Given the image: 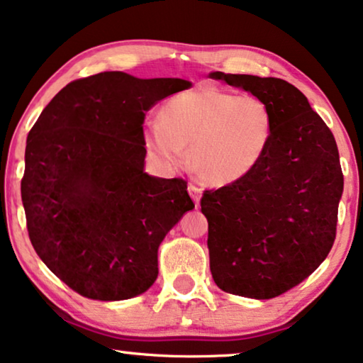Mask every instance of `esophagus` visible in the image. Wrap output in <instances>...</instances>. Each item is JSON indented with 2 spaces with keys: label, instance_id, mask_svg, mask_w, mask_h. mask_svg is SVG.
Instances as JSON below:
<instances>
[{
  "label": "esophagus",
  "instance_id": "1",
  "mask_svg": "<svg viewBox=\"0 0 363 363\" xmlns=\"http://www.w3.org/2000/svg\"><path fill=\"white\" fill-rule=\"evenodd\" d=\"M188 191H190V196L193 198V201H195L196 205H200V198H201V186H198L196 183H190V185H188Z\"/></svg>",
  "mask_w": 363,
  "mask_h": 363
}]
</instances>
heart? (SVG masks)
Returning a JSON list of instances; mask_svg holds the SVG:
<instances>
[{
	"label": "heart",
	"instance_id": "b5f03b06",
	"mask_svg": "<svg viewBox=\"0 0 363 363\" xmlns=\"http://www.w3.org/2000/svg\"><path fill=\"white\" fill-rule=\"evenodd\" d=\"M272 133L269 107L255 96L201 86L172 97L145 130V145L168 167L193 170L223 186L245 178L264 155Z\"/></svg>",
	"mask_w": 363,
	"mask_h": 363
}]
</instances>
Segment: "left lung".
Wrapping results in <instances>:
<instances>
[{"instance_id":"obj_1","label":"left lung","mask_w":363,"mask_h":363,"mask_svg":"<svg viewBox=\"0 0 363 363\" xmlns=\"http://www.w3.org/2000/svg\"><path fill=\"white\" fill-rule=\"evenodd\" d=\"M261 99L272 116L269 145L245 178L205 190L210 269L230 294L272 299L309 277L332 250L344 191L330 128L307 97L276 77L211 72Z\"/></svg>"}]
</instances>
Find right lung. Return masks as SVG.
<instances>
[{"instance_id":"right-lung-1","label":"right lung","mask_w":363,"mask_h":363,"mask_svg":"<svg viewBox=\"0 0 363 363\" xmlns=\"http://www.w3.org/2000/svg\"><path fill=\"white\" fill-rule=\"evenodd\" d=\"M183 79L101 72L61 89L28 133L21 198L44 264L94 301H123L158 276V246L195 208L183 178L145 165V112Z\"/></svg>"}]
</instances>
